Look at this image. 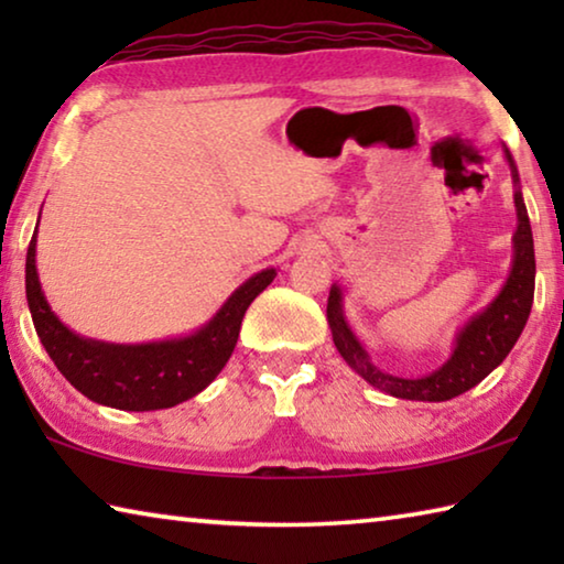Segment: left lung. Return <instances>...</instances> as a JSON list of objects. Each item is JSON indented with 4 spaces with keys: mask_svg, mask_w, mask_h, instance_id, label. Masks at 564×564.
<instances>
[{
    "mask_svg": "<svg viewBox=\"0 0 564 564\" xmlns=\"http://www.w3.org/2000/svg\"><path fill=\"white\" fill-rule=\"evenodd\" d=\"M505 161L510 166L512 176V202L518 214V226L512 234V261L510 273L505 279L498 295L473 313L455 333L451 358L433 373L420 378H403L380 370L368 348L362 346L358 333L352 330L343 305V289L338 283L330 285L326 318L330 326L333 343H336L343 360L366 380L368 386L378 388L380 393H388L403 400H425V403H443L455 395H463L465 390L475 388L482 378H488L500 362L508 358L514 343H518L524 323L530 318L532 299H534V243L530 216L524 208L520 174L514 166L510 149L502 144Z\"/></svg>",
    "mask_w": 564,
    "mask_h": 564,
    "instance_id": "obj_1",
    "label": "left lung"
}]
</instances>
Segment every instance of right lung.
I'll return each mask as SVG.
<instances>
[{
	"label": "right lung",
	"instance_id": "add662e5",
	"mask_svg": "<svg viewBox=\"0 0 564 564\" xmlns=\"http://www.w3.org/2000/svg\"><path fill=\"white\" fill-rule=\"evenodd\" d=\"M42 216V212H40ZM40 226V221H36ZM273 265L253 273L212 318L186 336L149 343H109L79 336L52 311L36 271V228L26 251V303L44 350L82 395L107 408L164 410L202 393L236 348L248 305L275 279Z\"/></svg>",
	"mask_w": 564,
	"mask_h": 564
}]
</instances>
